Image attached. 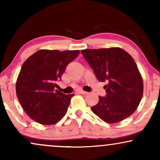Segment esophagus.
Segmentation results:
<instances>
[{"instance_id":"1","label":"esophagus","mask_w":160,"mask_h":160,"mask_svg":"<svg viewBox=\"0 0 160 160\" xmlns=\"http://www.w3.org/2000/svg\"><path fill=\"white\" fill-rule=\"evenodd\" d=\"M79 93H80V94H82V95L88 94L87 92H85V91H83V90H79Z\"/></svg>"}]
</instances>
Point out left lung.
Segmentation results:
<instances>
[{
  "instance_id": "obj_1",
  "label": "left lung",
  "mask_w": 160,
  "mask_h": 160,
  "mask_svg": "<svg viewBox=\"0 0 160 160\" xmlns=\"http://www.w3.org/2000/svg\"><path fill=\"white\" fill-rule=\"evenodd\" d=\"M99 82H105L104 97L98 96L92 111L108 123L131 116L143 95V80L136 63L127 52L118 47L81 50Z\"/></svg>"
}]
</instances>
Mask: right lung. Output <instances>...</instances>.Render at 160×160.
Returning <instances> with one entry per match:
<instances>
[{"label": "right lung", "mask_w": 160, "mask_h": 160, "mask_svg": "<svg viewBox=\"0 0 160 160\" xmlns=\"http://www.w3.org/2000/svg\"><path fill=\"white\" fill-rule=\"evenodd\" d=\"M79 53V50L40 49L24 62L16 81V95L33 120L52 125L67 113L74 94L65 95L55 87L67 65Z\"/></svg>", "instance_id": "add662e5"}]
</instances>
